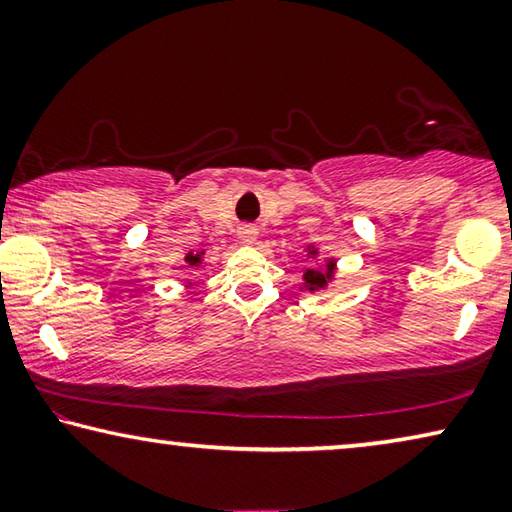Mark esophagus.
Wrapping results in <instances>:
<instances>
[{
  "label": "esophagus",
  "instance_id": "1",
  "mask_svg": "<svg viewBox=\"0 0 512 512\" xmlns=\"http://www.w3.org/2000/svg\"><path fill=\"white\" fill-rule=\"evenodd\" d=\"M239 236H241V241L253 243L257 239V227L255 225H241L239 227Z\"/></svg>",
  "mask_w": 512,
  "mask_h": 512
}]
</instances>
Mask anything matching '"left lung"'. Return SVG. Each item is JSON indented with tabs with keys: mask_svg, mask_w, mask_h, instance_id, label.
Here are the masks:
<instances>
[{
	"mask_svg": "<svg viewBox=\"0 0 512 512\" xmlns=\"http://www.w3.org/2000/svg\"><path fill=\"white\" fill-rule=\"evenodd\" d=\"M312 253H315V250H312ZM331 273H333V262H329L324 266V269H308L303 273V280H305V287L310 289H319V287H324L326 285V280L331 278Z\"/></svg>",
	"mask_w": 512,
	"mask_h": 512,
	"instance_id": "obj_1",
	"label": "left lung"
}]
</instances>
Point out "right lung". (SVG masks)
Here are the masks:
<instances>
[{
    "mask_svg": "<svg viewBox=\"0 0 512 512\" xmlns=\"http://www.w3.org/2000/svg\"><path fill=\"white\" fill-rule=\"evenodd\" d=\"M186 262H188L190 266H197V264H200V255H188Z\"/></svg>",
    "mask_w": 512,
    "mask_h": 512,
    "instance_id": "add662e5",
    "label": "right lung"
}]
</instances>
